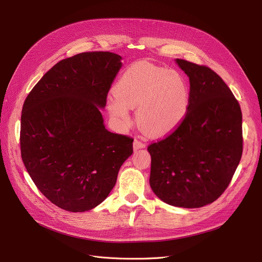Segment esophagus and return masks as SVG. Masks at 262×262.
Here are the masks:
<instances>
[{"instance_id": "obj_1", "label": "esophagus", "mask_w": 262, "mask_h": 262, "mask_svg": "<svg viewBox=\"0 0 262 262\" xmlns=\"http://www.w3.org/2000/svg\"><path fill=\"white\" fill-rule=\"evenodd\" d=\"M144 147H145V144L142 143L141 141H139V140H135L134 141V149L135 150L139 149V148H144Z\"/></svg>"}]
</instances>
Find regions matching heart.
Listing matches in <instances>:
<instances>
[{
    "label": "heart",
    "instance_id": "heart-1",
    "mask_svg": "<svg viewBox=\"0 0 262 262\" xmlns=\"http://www.w3.org/2000/svg\"><path fill=\"white\" fill-rule=\"evenodd\" d=\"M108 112L122 127L130 123V107L137 109L139 125L149 135L164 136L185 120L190 105V89L185 77L168 70L138 61L124 72L114 87Z\"/></svg>",
    "mask_w": 262,
    "mask_h": 262
}]
</instances>
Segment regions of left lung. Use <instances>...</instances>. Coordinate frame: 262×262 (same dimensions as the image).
<instances>
[{"mask_svg": "<svg viewBox=\"0 0 262 262\" xmlns=\"http://www.w3.org/2000/svg\"><path fill=\"white\" fill-rule=\"evenodd\" d=\"M190 81L185 120L166 139L147 147L149 186L162 202L200 208L220 198L242 156V113L211 69L175 59Z\"/></svg>", "mask_w": 262, "mask_h": 262, "instance_id": "left-lung-1", "label": "left lung"}]
</instances>
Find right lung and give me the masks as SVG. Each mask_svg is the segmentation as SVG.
<instances>
[{
    "instance_id": "add662e5",
    "label": "right lung",
    "mask_w": 262,
    "mask_h": 262,
    "mask_svg": "<svg viewBox=\"0 0 262 262\" xmlns=\"http://www.w3.org/2000/svg\"><path fill=\"white\" fill-rule=\"evenodd\" d=\"M112 52H87L55 64L32 89L21 116V156L49 201L71 212L109 195L133 139L105 128L101 109L122 67Z\"/></svg>"
}]
</instances>
